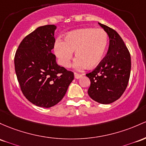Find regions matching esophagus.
<instances>
[{
    "label": "esophagus",
    "mask_w": 146,
    "mask_h": 146,
    "mask_svg": "<svg viewBox=\"0 0 146 146\" xmlns=\"http://www.w3.org/2000/svg\"><path fill=\"white\" fill-rule=\"evenodd\" d=\"M74 76L76 79H79V78H80L82 77L81 74H79V73H74Z\"/></svg>",
    "instance_id": "esophagus-1"
}]
</instances>
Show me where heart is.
I'll return each instance as SVG.
<instances>
[{"label": "heart", "instance_id": "obj_1", "mask_svg": "<svg viewBox=\"0 0 146 146\" xmlns=\"http://www.w3.org/2000/svg\"><path fill=\"white\" fill-rule=\"evenodd\" d=\"M108 41V35L103 29L81 28L66 35L64 41H56L54 52L62 66L69 65L75 51L77 57L75 68H94L103 60Z\"/></svg>", "mask_w": 146, "mask_h": 146}]
</instances>
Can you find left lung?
Here are the masks:
<instances>
[{
  "instance_id": "obj_1",
  "label": "left lung",
  "mask_w": 146,
  "mask_h": 146,
  "mask_svg": "<svg viewBox=\"0 0 146 146\" xmlns=\"http://www.w3.org/2000/svg\"><path fill=\"white\" fill-rule=\"evenodd\" d=\"M107 32L110 46L106 56L86 76L91 81L88 94L99 103L110 104L123 95L129 82L131 57L122 38L114 30L98 23Z\"/></svg>"
}]
</instances>
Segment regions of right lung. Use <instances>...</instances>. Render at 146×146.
<instances>
[{"label":"right lung","mask_w":146,"mask_h":146,"mask_svg":"<svg viewBox=\"0 0 146 146\" xmlns=\"http://www.w3.org/2000/svg\"><path fill=\"white\" fill-rule=\"evenodd\" d=\"M57 27H39L19 44L14 57V66L22 93L38 107L49 108L63 98L74 79L72 71L56 62L52 53Z\"/></svg>","instance_id":"1"}]
</instances>
